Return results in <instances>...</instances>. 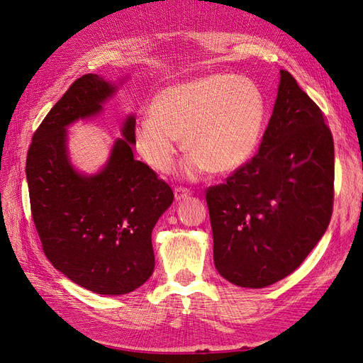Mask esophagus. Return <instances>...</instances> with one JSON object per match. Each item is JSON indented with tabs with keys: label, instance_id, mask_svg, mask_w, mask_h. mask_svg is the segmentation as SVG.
I'll return each instance as SVG.
<instances>
[{
	"label": "esophagus",
	"instance_id": "34e87169",
	"mask_svg": "<svg viewBox=\"0 0 363 363\" xmlns=\"http://www.w3.org/2000/svg\"><path fill=\"white\" fill-rule=\"evenodd\" d=\"M174 195H175V200L177 201H182V200H186V199H189V196L192 195V192L188 189V188H175L174 189Z\"/></svg>",
	"mask_w": 363,
	"mask_h": 363
}]
</instances>
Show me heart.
I'll use <instances>...</instances> for the list:
<instances>
[{"label": "heart", "instance_id": "heart-1", "mask_svg": "<svg viewBox=\"0 0 363 363\" xmlns=\"http://www.w3.org/2000/svg\"><path fill=\"white\" fill-rule=\"evenodd\" d=\"M138 121L135 145L152 169H174L180 138L191 156L184 171L196 177L208 169L232 172L251 157L265 121L257 84L233 74H212L164 87Z\"/></svg>", "mask_w": 363, "mask_h": 363}]
</instances>
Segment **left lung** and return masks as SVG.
<instances>
[{
    "instance_id": "obj_1",
    "label": "left lung",
    "mask_w": 363,
    "mask_h": 363,
    "mask_svg": "<svg viewBox=\"0 0 363 363\" xmlns=\"http://www.w3.org/2000/svg\"><path fill=\"white\" fill-rule=\"evenodd\" d=\"M335 148L325 116L281 69L257 155L206 189L218 272L265 288L298 268L330 223Z\"/></svg>"
}]
</instances>
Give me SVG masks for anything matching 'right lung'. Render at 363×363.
<instances>
[{
  "instance_id": "obj_1",
  "label": "right lung",
  "mask_w": 363,
  "mask_h": 363,
  "mask_svg": "<svg viewBox=\"0 0 363 363\" xmlns=\"http://www.w3.org/2000/svg\"><path fill=\"white\" fill-rule=\"evenodd\" d=\"M113 92L96 74L77 79L35 131L26 163L43 252L69 280L101 295L128 294L151 277V232L174 200L169 184L133 157V116L100 174L84 177L71 167L67 127L100 112Z\"/></svg>"
}]
</instances>
